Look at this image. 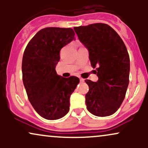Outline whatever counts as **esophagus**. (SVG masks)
Masks as SVG:
<instances>
[{
    "label": "esophagus",
    "mask_w": 148,
    "mask_h": 148,
    "mask_svg": "<svg viewBox=\"0 0 148 148\" xmlns=\"http://www.w3.org/2000/svg\"><path fill=\"white\" fill-rule=\"evenodd\" d=\"M84 81L85 79H83V78H80V81H81V82H84Z\"/></svg>",
    "instance_id": "obj_1"
}]
</instances>
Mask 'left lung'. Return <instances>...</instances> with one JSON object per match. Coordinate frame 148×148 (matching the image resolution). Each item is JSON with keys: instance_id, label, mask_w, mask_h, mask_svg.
<instances>
[{"instance_id": "1", "label": "left lung", "mask_w": 148, "mask_h": 148, "mask_svg": "<svg viewBox=\"0 0 148 148\" xmlns=\"http://www.w3.org/2000/svg\"><path fill=\"white\" fill-rule=\"evenodd\" d=\"M79 40L89 51L91 66L98 81L85 80L87 109L99 117L115 113L125 97L130 77V60L126 47L118 34L106 23L74 27Z\"/></svg>"}]
</instances>
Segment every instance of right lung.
<instances>
[{
  "mask_svg": "<svg viewBox=\"0 0 148 148\" xmlns=\"http://www.w3.org/2000/svg\"><path fill=\"white\" fill-rule=\"evenodd\" d=\"M72 28H45L35 34L25 47L22 78L28 100L42 118L58 120L68 113L69 97L79 79L58 75L56 66L61 49L74 40Z\"/></svg>",
  "mask_w": 148,
  "mask_h": 148,
  "instance_id": "add662e5",
  "label": "right lung"
}]
</instances>
